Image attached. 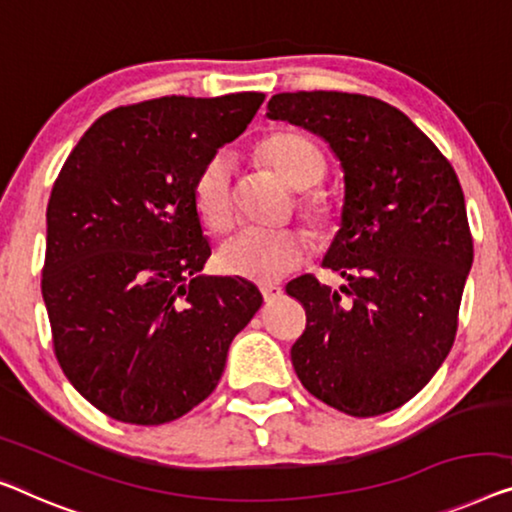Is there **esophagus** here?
<instances>
[{
    "instance_id": "esophagus-1",
    "label": "esophagus",
    "mask_w": 512,
    "mask_h": 512,
    "mask_svg": "<svg viewBox=\"0 0 512 512\" xmlns=\"http://www.w3.org/2000/svg\"><path fill=\"white\" fill-rule=\"evenodd\" d=\"M259 289H262V296H264L266 303L276 301L282 296V287H278V285H262Z\"/></svg>"
}]
</instances>
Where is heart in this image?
<instances>
[{
	"label": "heart",
	"mask_w": 512,
	"mask_h": 512,
	"mask_svg": "<svg viewBox=\"0 0 512 512\" xmlns=\"http://www.w3.org/2000/svg\"><path fill=\"white\" fill-rule=\"evenodd\" d=\"M259 158L269 163L289 186L301 190L299 211L319 234L335 230L340 207L326 190L312 188L326 174V158L310 137L296 131H278L264 137ZM193 207L204 225L225 232L234 220L232 167L225 154L211 156L193 181ZM308 236L299 227L243 230L218 248V269L227 276L253 282H276L299 269L308 255Z\"/></svg>",
	"instance_id": "b5f03b06"
}]
</instances>
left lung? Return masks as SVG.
Listing matches in <instances>:
<instances>
[{"label": "left lung", "mask_w": 512, "mask_h": 512, "mask_svg": "<svg viewBox=\"0 0 512 512\" xmlns=\"http://www.w3.org/2000/svg\"><path fill=\"white\" fill-rule=\"evenodd\" d=\"M269 119L329 142L345 172V204L324 266L347 285L312 276L287 285L303 303L292 347L301 384L356 418L409 402L448 356L474 239L457 174L407 114L379 98L296 91L269 101Z\"/></svg>", "instance_id": "left-lung-1"}]
</instances>
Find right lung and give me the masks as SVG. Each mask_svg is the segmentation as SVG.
I'll return each mask as SVG.
<instances>
[{
  "label": "right lung",
  "instance_id": "add662e5",
  "mask_svg": "<svg viewBox=\"0 0 512 512\" xmlns=\"http://www.w3.org/2000/svg\"><path fill=\"white\" fill-rule=\"evenodd\" d=\"M264 103L241 91L117 108L80 137L52 186L43 301L55 356L114 421L160 425L207 400L262 294L200 276L211 255L193 181Z\"/></svg>",
  "mask_w": 512,
  "mask_h": 512
}]
</instances>
